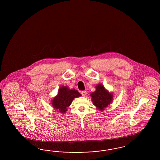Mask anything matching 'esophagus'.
Wrapping results in <instances>:
<instances>
[{
    "instance_id": "esophagus-1",
    "label": "esophagus",
    "mask_w": 160,
    "mask_h": 160,
    "mask_svg": "<svg viewBox=\"0 0 160 160\" xmlns=\"http://www.w3.org/2000/svg\"><path fill=\"white\" fill-rule=\"evenodd\" d=\"M81 94H82V96H86V94H87V92H86V91H82V92H81Z\"/></svg>"
}]
</instances>
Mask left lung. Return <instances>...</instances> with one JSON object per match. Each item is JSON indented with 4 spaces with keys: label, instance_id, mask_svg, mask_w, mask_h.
I'll use <instances>...</instances> for the list:
<instances>
[{
    "label": "left lung",
    "instance_id": "8db88e82",
    "mask_svg": "<svg viewBox=\"0 0 160 160\" xmlns=\"http://www.w3.org/2000/svg\"><path fill=\"white\" fill-rule=\"evenodd\" d=\"M93 104L100 111H103L113 99L112 93L109 92L104 87L99 84L96 87V91L90 94Z\"/></svg>",
    "mask_w": 160,
    "mask_h": 160
}]
</instances>
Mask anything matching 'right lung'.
<instances>
[{"mask_svg":"<svg viewBox=\"0 0 160 160\" xmlns=\"http://www.w3.org/2000/svg\"><path fill=\"white\" fill-rule=\"evenodd\" d=\"M81 96L82 94L74 88L70 90L67 86H62L58 90V95L52 100V106L57 112L64 113L74 98Z\"/></svg>","mask_w":160,"mask_h":160,"instance_id":"add662e5","label":"right lung"}]
</instances>
